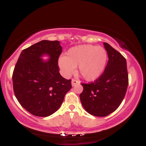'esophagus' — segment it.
I'll list each match as a JSON object with an SVG mask.
<instances>
[{
	"label": "esophagus",
	"instance_id": "esophagus-1",
	"mask_svg": "<svg viewBox=\"0 0 146 146\" xmlns=\"http://www.w3.org/2000/svg\"><path fill=\"white\" fill-rule=\"evenodd\" d=\"M80 83V82L78 81V80H75V79H72V81H71V84H72V86H75V84H77Z\"/></svg>",
	"mask_w": 146,
	"mask_h": 146
}]
</instances>
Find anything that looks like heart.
Returning a JSON list of instances; mask_svg holds the SVG:
<instances>
[{"mask_svg": "<svg viewBox=\"0 0 146 146\" xmlns=\"http://www.w3.org/2000/svg\"><path fill=\"white\" fill-rule=\"evenodd\" d=\"M108 55L102 46L90 44L79 45L68 50L66 57H61L59 66L66 76L71 75L78 66L83 78L93 81L101 76L106 65Z\"/></svg>", "mask_w": 146, "mask_h": 146, "instance_id": "obj_1", "label": "heart"}]
</instances>
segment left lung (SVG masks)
Segmentation results:
<instances>
[{"label": "left lung", "instance_id": "8db88e82", "mask_svg": "<svg viewBox=\"0 0 146 146\" xmlns=\"http://www.w3.org/2000/svg\"><path fill=\"white\" fill-rule=\"evenodd\" d=\"M108 61L104 71L93 82L82 83L80 95L82 104L88 113L105 117L117 109L124 98L128 85L125 58L108 43L104 42Z\"/></svg>", "mask_w": 146, "mask_h": 146}]
</instances>
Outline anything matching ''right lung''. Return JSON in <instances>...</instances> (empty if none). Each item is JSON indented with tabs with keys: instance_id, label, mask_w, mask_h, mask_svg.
<instances>
[{
	"instance_id": "add662e5",
	"label": "right lung",
	"mask_w": 146,
	"mask_h": 146,
	"mask_svg": "<svg viewBox=\"0 0 146 146\" xmlns=\"http://www.w3.org/2000/svg\"><path fill=\"white\" fill-rule=\"evenodd\" d=\"M62 49L58 40H42L23 50L12 75L15 96L22 106L35 116L48 117L56 112L71 88V80L59 73L58 58ZM47 54L50 59L40 57Z\"/></svg>"
}]
</instances>
